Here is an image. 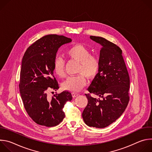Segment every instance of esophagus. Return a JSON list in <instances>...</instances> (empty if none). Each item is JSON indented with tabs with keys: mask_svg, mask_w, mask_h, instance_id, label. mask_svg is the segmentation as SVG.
<instances>
[{
	"mask_svg": "<svg viewBox=\"0 0 152 152\" xmlns=\"http://www.w3.org/2000/svg\"><path fill=\"white\" fill-rule=\"evenodd\" d=\"M72 97H73V98H75V97H76L79 95V94H78V93H72Z\"/></svg>",
	"mask_w": 152,
	"mask_h": 152,
	"instance_id": "obj_1",
	"label": "esophagus"
}]
</instances>
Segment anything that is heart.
<instances>
[{
	"label": "heart",
	"mask_w": 152,
	"mask_h": 152,
	"mask_svg": "<svg viewBox=\"0 0 152 152\" xmlns=\"http://www.w3.org/2000/svg\"><path fill=\"white\" fill-rule=\"evenodd\" d=\"M68 57L79 62L77 73L79 75L69 77L62 83V88L67 91L77 92L86 84L84 77L93 79L97 75L99 68V58L91 55V51L82 45H76L69 48L67 51ZM55 73L60 77H64L65 73V63L61 57H56L53 62Z\"/></svg>",
	"instance_id": "heart-1"
}]
</instances>
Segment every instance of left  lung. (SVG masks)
Here are the masks:
<instances>
[{"mask_svg":"<svg viewBox=\"0 0 152 152\" xmlns=\"http://www.w3.org/2000/svg\"><path fill=\"white\" fill-rule=\"evenodd\" d=\"M90 39L99 43L101 49L98 73L88 91L99 98L85 94L88 104L82 115L87 126L104 128L125 111L129 100L130 79L121 49L103 37L90 36Z\"/></svg>","mask_w":152,"mask_h":152,"instance_id":"left-lung-1","label":"left lung"}]
</instances>
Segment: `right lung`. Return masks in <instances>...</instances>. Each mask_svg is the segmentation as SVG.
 Masks as SVG:
<instances>
[{
  "label": "right lung",
  "instance_id": "add662e5",
  "mask_svg": "<svg viewBox=\"0 0 152 152\" xmlns=\"http://www.w3.org/2000/svg\"><path fill=\"white\" fill-rule=\"evenodd\" d=\"M63 35H47L36 41L25 53L21 62L19 89L25 110L37 124L47 127L59 124L65 117L64 104L72 100L70 92L56 93L58 83L53 76V62L59 48L72 42Z\"/></svg>",
  "mask_w": 152,
  "mask_h": 152
}]
</instances>
